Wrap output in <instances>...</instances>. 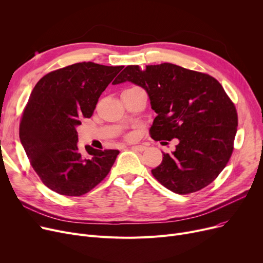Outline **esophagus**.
<instances>
[{"label": "esophagus", "mask_w": 263, "mask_h": 263, "mask_svg": "<svg viewBox=\"0 0 263 263\" xmlns=\"http://www.w3.org/2000/svg\"><path fill=\"white\" fill-rule=\"evenodd\" d=\"M131 148L133 150H136V151H140V153H143L144 150H146V147L144 145H132Z\"/></svg>", "instance_id": "34e87169"}]
</instances>
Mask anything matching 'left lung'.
<instances>
[{
    "instance_id": "obj_1",
    "label": "left lung",
    "mask_w": 263,
    "mask_h": 263,
    "mask_svg": "<svg viewBox=\"0 0 263 263\" xmlns=\"http://www.w3.org/2000/svg\"><path fill=\"white\" fill-rule=\"evenodd\" d=\"M127 81L147 91L157 113L150 136L179 142L171 155L163 154L154 177L177 194L209 185L231 157L238 127L236 106L219 82L170 63L127 66L113 84Z\"/></svg>"
}]
</instances>
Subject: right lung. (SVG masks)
Instances as JSON below:
<instances>
[{"label":"right lung","mask_w":263,"mask_h":263,"mask_svg":"<svg viewBox=\"0 0 263 263\" xmlns=\"http://www.w3.org/2000/svg\"><path fill=\"white\" fill-rule=\"evenodd\" d=\"M123 66L77 63L49 72L35 85L19 135L32 167L50 190L81 196L107 176L118 150L78 148L77 127L91 117L100 95Z\"/></svg>","instance_id":"1"}]
</instances>
